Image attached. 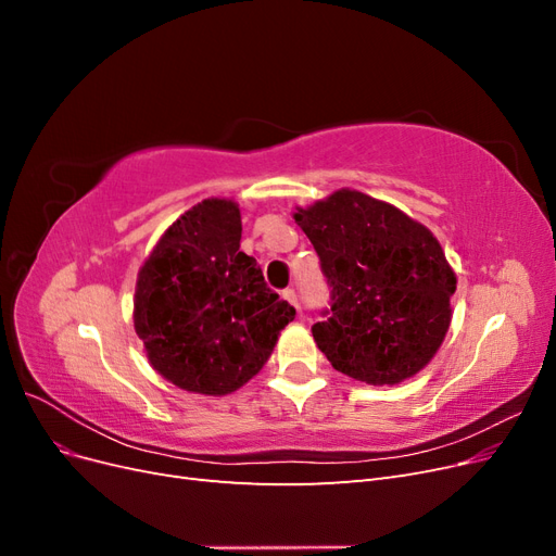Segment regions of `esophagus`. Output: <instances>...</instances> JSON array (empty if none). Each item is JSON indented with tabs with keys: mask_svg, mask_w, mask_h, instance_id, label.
Listing matches in <instances>:
<instances>
[{
	"mask_svg": "<svg viewBox=\"0 0 556 556\" xmlns=\"http://www.w3.org/2000/svg\"><path fill=\"white\" fill-rule=\"evenodd\" d=\"M282 299H288V301H290V304H292V306H294V308L299 311V301H296V292H294L292 288H288V290H285V292H282Z\"/></svg>",
	"mask_w": 556,
	"mask_h": 556,
	"instance_id": "obj_1",
	"label": "esophagus"
}]
</instances>
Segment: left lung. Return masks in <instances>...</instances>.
Returning a JSON list of instances; mask_svg holds the SVG:
<instances>
[{
    "label": "left lung",
    "mask_w": 556,
    "mask_h": 556,
    "mask_svg": "<svg viewBox=\"0 0 556 556\" xmlns=\"http://www.w3.org/2000/svg\"><path fill=\"white\" fill-rule=\"evenodd\" d=\"M331 288L313 339L336 371L399 384L433 359L452 323L457 276L439 239L410 215L357 190L294 211Z\"/></svg>",
    "instance_id": "8db88e82"
}]
</instances>
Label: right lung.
I'll list each match as a JSON object with an SVG mask.
<instances>
[{
	"mask_svg": "<svg viewBox=\"0 0 556 556\" xmlns=\"http://www.w3.org/2000/svg\"><path fill=\"white\" fill-rule=\"evenodd\" d=\"M239 248V204L211 197L185 211L139 268L134 329L150 366L185 392H237L296 315Z\"/></svg>",
	"mask_w": 556,
	"mask_h": 556,
	"instance_id": "add662e5",
	"label": "right lung"
}]
</instances>
